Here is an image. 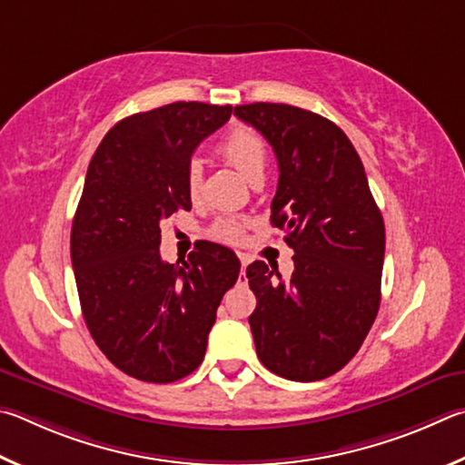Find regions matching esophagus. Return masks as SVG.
<instances>
[{"instance_id":"obj_1","label":"esophagus","mask_w":465,"mask_h":465,"mask_svg":"<svg viewBox=\"0 0 465 465\" xmlns=\"http://www.w3.org/2000/svg\"><path fill=\"white\" fill-rule=\"evenodd\" d=\"M245 272H247V259L242 257L241 259V275H242V280H245Z\"/></svg>"}]
</instances>
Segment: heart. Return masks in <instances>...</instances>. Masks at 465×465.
<instances>
[{"label": "heart", "mask_w": 465, "mask_h": 465, "mask_svg": "<svg viewBox=\"0 0 465 465\" xmlns=\"http://www.w3.org/2000/svg\"><path fill=\"white\" fill-rule=\"evenodd\" d=\"M218 154L223 157L228 165H232L239 173L247 179L249 183H253L255 179L263 177L265 165H267V149L262 136L255 134L253 130L249 128H234L231 134H228L223 143L218 146ZM202 167L198 163H192L187 167L185 175V185L190 198L195 200L202 190ZM212 234L216 239L226 241V242H237L242 237V223L234 218H223L218 220L212 228Z\"/></svg>", "instance_id": "b5f03b06"}]
</instances>
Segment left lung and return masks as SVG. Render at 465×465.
Returning <instances> with one entry per match:
<instances>
[{
	"label": "left lung",
	"mask_w": 465,
	"mask_h": 465,
	"mask_svg": "<svg viewBox=\"0 0 465 465\" xmlns=\"http://www.w3.org/2000/svg\"><path fill=\"white\" fill-rule=\"evenodd\" d=\"M234 114L275 153L272 224L294 249L288 282L278 265L247 267L257 357L286 380H324L353 360L378 316L384 218L360 154L335 122L270 102L237 105Z\"/></svg>",
	"instance_id": "1"
}]
</instances>
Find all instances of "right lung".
Returning <instances> with one entry per match:
<instances>
[{
  "instance_id": "1",
  "label": "right lung",
  "mask_w": 465,
  "mask_h": 465,
  "mask_svg": "<svg viewBox=\"0 0 465 465\" xmlns=\"http://www.w3.org/2000/svg\"><path fill=\"white\" fill-rule=\"evenodd\" d=\"M232 105L175 102L120 120L97 146L73 218L71 262L95 345L153 384L198 368L220 300L239 280L231 249L203 241L183 265L161 259L163 218L192 210L185 175Z\"/></svg>"
}]
</instances>
